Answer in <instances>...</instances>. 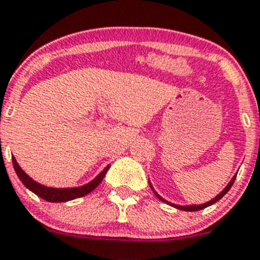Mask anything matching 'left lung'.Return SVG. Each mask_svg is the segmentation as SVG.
Instances as JSON below:
<instances>
[{"instance_id": "8db88e82", "label": "left lung", "mask_w": 260, "mask_h": 260, "mask_svg": "<svg viewBox=\"0 0 260 260\" xmlns=\"http://www.w3.org/2000/svg\"><path fill=\"white\" fill-rule=\"evenodd\" d=\"M236 176H237V174H235V176L232 177V179H231V181L229 182V185L225 186V187H224V190H223V191H220V192L218 193V195L215 196L214 199H212V200H210V201H208V203H205V204H200V205H177V204H173V203H171V201H168V200H166V199H164V198H161V196H160L159 193H157L156 191L154 190V187H152V185H151V182L149 181V183H150V187H151V190L154 191L155 196H156V198L159 199V200H161V201H163V203H166V204H169V205H172V207H173V208H176V209H179V210H185V212H196V210H201V209H204V208L210 207V205H213V204H214V203H217L218 200H220V199H222L223 196L225 195V193L229 192V191H230V188L232 187V185H234L235 179H236Z\"/></svg>"}]
</instances>
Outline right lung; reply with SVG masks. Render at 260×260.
<instances>
[{
    "label": "right lung",
    "instance_id": "right-lung-1",
    "mask_svg": "<svg viewBox=\"0 0 260 260\" xmlns=\"http://www.w3.org/2000/svg\"><path fill=\"white\" fill-rule=\"evenodd\" d=\"M13 164L14 169H15L16 174H18L19 179L23 182V185L25 186L28 190H30L31 192L36 193L37 196L42 198L43 200L50 201V203H64V201L74 200L77 198H82V196H86L87 193H89L91 191H93L97 186L100 185L101 181L105 177L106 172L110 168V164L106 166V168L104 171H101L100 173L97 174L91 182L86 183L83 186H78V187H68V188H56V187H47L45 185H41L40 182H36L35 179L30 178L23 169L20 168V166L18 164L15 157L13 156Z\"/></svg>",
    "mask_w": 260,
    "mask_h": 260
}]
</instances>
